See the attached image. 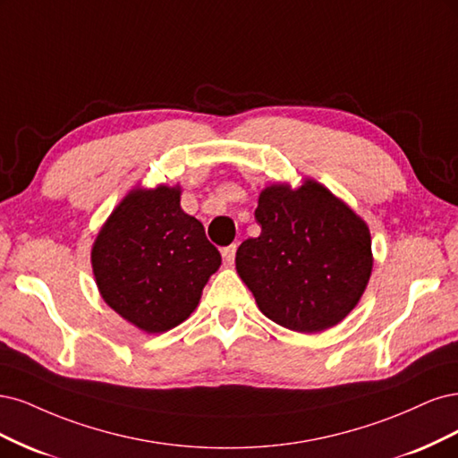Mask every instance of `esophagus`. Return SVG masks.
Masks as SVG:
<instances>
[{
    "label": "esophagus",
    "mask_w": 458,
    "mask_h": 458,
    "mask_svg": "<svg viewBox=\"0 0 458 458\" xmlns=\"http://www.w3.org/2000/svg\"><path fill=\"white\" fill-rule=\"evenodd\" d=\"M235 249H238V247H235V243H232V245L223 249V259H225V262L228 264V267H232L233 260H235Z\"/></svg>",
    "instance_id": "obj_1"
}]
</instances>
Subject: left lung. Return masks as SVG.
<instances>
[{
	"mask_svg": "<svg viewBox=\"0 0 458 458\" xmlns=\"http://www.w3.org/2000/svg\"><path fill=\"white\" fill-rule=\"evenodd\" d=\"M259 238L245 240L235 268L260 312L277 326L319 333L358 304L373 268L371 233L346 203L314 181L262 190Z\"/></svg>",
	"mask_w": 458,
	"mask_h": 458,
	"instance_id": "1",
	"label": "left lung"
}]
</instances>
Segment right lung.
<instances>
[{
	"mask_svg": "<svg viewBox=\"0 0 458 458\" xmlns=\"http://www.w3.org/2000/svg\"><path fill=\"white\" fill-rule=\"evenodd\" d=\"M91 260L110 308L146 333H165L194 312L220 253L199 220L181 209V188L157 186L117 205Z\"/></svg>",
	"mask_w": 458,
	"mask_h": 458,
	"instance_id": "obj_1",
	"label": "right lung"
}]
</instances>
